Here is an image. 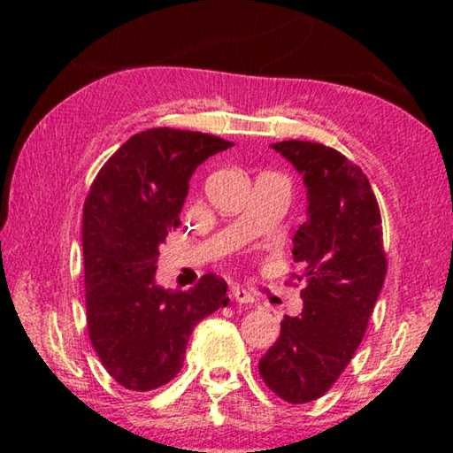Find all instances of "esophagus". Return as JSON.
Instances as JSON below:
<instances>
[{
	"label": "esophagus",
	"instance_id": "34e87169",
	"mask_svg": "<svg viewBox=\"0 0 453 453\" xmlns=\"http://www.w3.org/2000/svg\"><path fill=\"white\" fill-rule=\"evenodd\" d=\"M232 297L237 303H254V296H251L248 289H243L240 286L232 288Z\"/></svg>",
	"mask_w": 453,
	"mask_h": 453
}]
</instances>
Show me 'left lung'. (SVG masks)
Returning <instances> with one entry per match:
<instances>
[{"mask_svg":"<svg viewBox=\"0 0 453 453\" xmlns=\"http://www.w3.org/2000/svg\"><path fill=\"white\" fill-rule=\"evenodd\" d=\"M303 178L308 219L294 235L303 281L300 316H286L259 359L265 386L289 403L324 395L365 334L386 278L381 218L370 181L346 156L321 143H273Z\"/></svg>","mask_w":453,"mask_h":453,"instance_id":"left-lung-1","label":"left lung"}]
</instances>
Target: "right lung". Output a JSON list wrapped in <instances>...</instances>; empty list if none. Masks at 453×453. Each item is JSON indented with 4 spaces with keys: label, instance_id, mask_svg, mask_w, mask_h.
Returning a JSON list of instances; mask_svg holds the SVG:
<instances>
[{
    "label": "right lung",
    "instance_id": "1",
    "mask_svg": "<svg viewBox=\"0 0 453 453\" xmlns=\"http://www.w3.org/2000/svg\"><path fill=\"white\" fill-rule=\"evenodd\" d=\"M221 137L156 127L135 134L99 170L83 205L89 340L119 386L150 392L180 373L197 321L226 308L221 278L194 289L156 281L159 245L180 226L197 165L232 148Z\"/></svg>",
    "mask_w": 453,
    "mask_h": 453
}]
</instances>
